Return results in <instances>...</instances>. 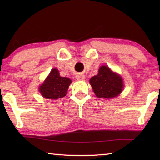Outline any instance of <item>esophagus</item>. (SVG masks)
I'll return each instance as SVG.
<instances>
[{"label":"esophagus","mask_w":160,"mask_h":160,"mask_svg":"<svg viewBox=\"0 0 160 160\" xmlns=\"http://www.w3.org/2000/svg\"><path fill=\"white\" fill-rule=\"evenodd\" d=\"M76 78H77V80H84L85 79V75H83L82 74H78L76 75Z\"/></svg>","instance_id":"obj_1"}]
</instances>
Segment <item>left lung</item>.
Instances as JSON below:
<instances>
[{
  "label": "left lung",
  "mask_w": 160,
  "mask_h": 160,
  "mask_svg": "<svg viewBox=\"0 0 160 160\" xmlns=\"http://www.w3.org/2000/svg\"><path fill=\"white\" fill-rule=\"evenodd\" d=\"M90 83L99 98H113L121 94L123 89L122 78L107 66L99 68L98 74L91 78Z\"/></svg>",
  "instance_id": "obj_1"
}]
</instances>
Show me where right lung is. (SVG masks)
<instances>
[{"label":"right lung","mask_w":160,"mask_h":160,"mask_svg":"<svg viewBox=\"0 0 160 160\" xmlns=\"http://www.w3.org/2000/svg\"><path fill=\"white\" fill-rule=\"evenodd\" d=\"M71 82V80L61 77L58 70L53 68L39 87V90L46 99H57L66 95L68 89Z\"/></svg>","instance_id":"right-lung-1"}]
</instances>
